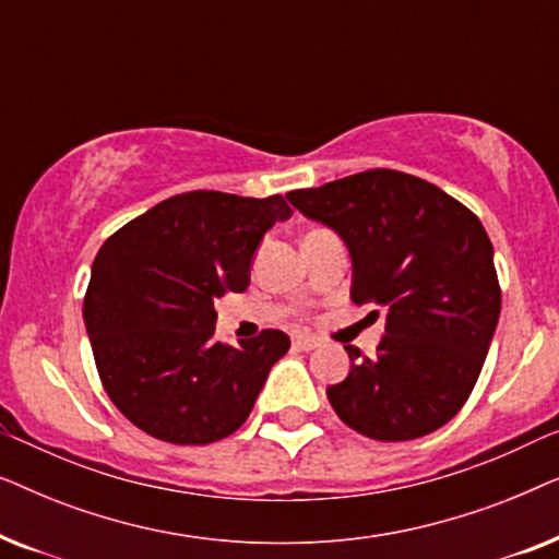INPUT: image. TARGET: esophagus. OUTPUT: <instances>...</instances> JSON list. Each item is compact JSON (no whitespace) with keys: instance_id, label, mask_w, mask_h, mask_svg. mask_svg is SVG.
Wrapping results in <instances>:
<instances>
[{"instance_id":"1","label":"esophagus","mask_w":559,"mask_h":559,"mask_svg":"<svg viewBox=\"0 0 559 559\" xmlns=\"http://www.w3.org/2000/svg\"><path fill=\"white\" fill-rule=\"evenodd\" d=\"M293 346L300 350H312L318 348V338H312V335H293Z\"/></svg>"}]
</instances>
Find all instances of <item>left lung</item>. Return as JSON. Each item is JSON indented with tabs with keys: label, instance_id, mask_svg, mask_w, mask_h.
Masks as SVG:
<instances>
[{
	"label": "left lung",
	"instance_id": "1",
	"mask_svg": "<svg viewBox=\"0 0 559 559\" xmlns=\"http://www.w3.org/2000/svg\"><path fill=\"white\" fill-rule=\"evenodd\" d=\"M287 201L346 243L350 300L386 308L377 356L346 346L348 377L328 386L335 415L386 442L450 423L476 386L501 316L484 224L445 190L396 170L293 190Z\"/></svg>",
	"mask_w": 559,
	"mask_h": 559
}]
</instances>
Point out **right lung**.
I'll use <instances>...</instances> for the list:
<instances>
[{"instance_id": "1", "label": "right lung", "mask_w": 559, "mask_h": 559, "mask_svg": "<svg viewBox=\"0 0 559 559\" xmlns=\"http://www.w3.org/2000/svg\"><path fill=\"white\" fill-rule=\"evenodd\" d=\"M285 218L282 195L193 190L104 241L83 323L106 394L129 423L175 445H209L247 423L289 338L262 331L224 346L213 302L249 287L259 243Z\"/></svg>"}]
</instances>
